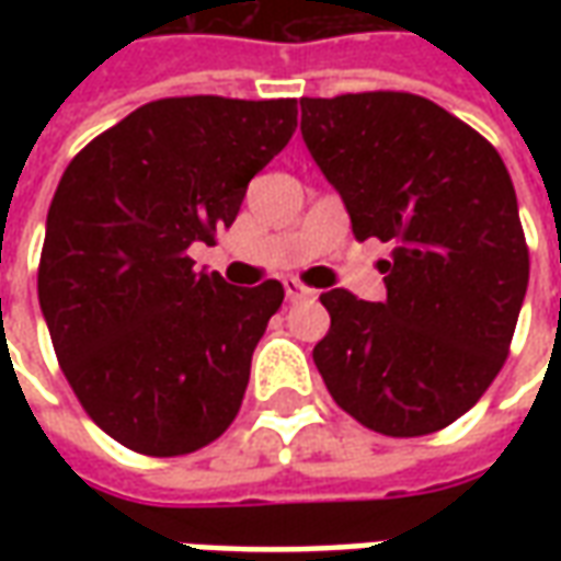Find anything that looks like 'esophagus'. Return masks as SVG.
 Instances as JSON below:
<instances>
[{"label": "esophagus", "instance_id": "34e87169", "mask_svg": "<svg viewBox=\"0 0 561 561\" xmlns=\"http://www.w3.org/2000/svg\"><path fill=\"white\" fill-rule=\"evenodd\" d=\"M285 294H288V300H309V297H316V291L312 288H306L304 282L297 279H285Z\"/></svg>", "mask_w": 561, "mask_h": 561}]
</instances>
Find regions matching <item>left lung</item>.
<instances>
[{
	"mask_svg": "<svg viewBox=\"0 0 561 561\" xmlns=\"http://www.w3.org/2000/svg\"><path fill=\"white\" fill-rule=\"evenodd\" d=\"M312 159L345 201L388 297L321 294L330 330L316 366L342 412L414 438L469 412L505 366L529 285L517 192L490 140L412 92L300 99Z\"/></svg>",
	"mask_w": 561,
	"mask_h": 561,
	"instance_id": "left-lung-1",
	"label": "left lung"
}]
</instances>
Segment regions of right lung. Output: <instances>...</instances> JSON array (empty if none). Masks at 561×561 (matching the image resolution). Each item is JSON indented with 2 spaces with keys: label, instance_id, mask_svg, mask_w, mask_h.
Here are the masks:
<instances>
[{
  "label": "right lung",
  "instance_id": "add662e5",
  "mask_svg": "<svg viewBox=\"0 0 561 561\" xmlns=\"http://www.w3.org/2000/svg\"><path fill=\"white\" fill-rule=\"evenodd\" d=\"M297 128V99H159L68 161L47 213L38 304L83 412L128 450L183 457L243 405L285 288L197 273L245 185Z\"/></svg>",
  "mask_w": 561,
  "mask_h": 561
}]
</instances>
